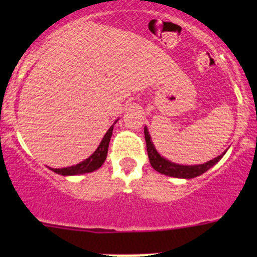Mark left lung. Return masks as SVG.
Masks as SVG:
<instances>
[{
    "instance_id": "obj_1",
    "label": "left lung",
    "mask_w": 257,
    "mask_h": 257,
    "mask_svg": "<svg viewBox=\"0 0 257 257\" xmlns=\"http://www.w3.org/2000/svg\"><path fill=\"white\" fill-rule=\"evenodd\" d=\"M144 135H145V142H147V152H148L149 162H151L152 167H153L156 171H158L160 174L167 175V176H172V178H179V179H193L197 178L199 175H202L203 172H206L207 170H210L212 166L216 165L220 160L222 158V156L225 154V152L220 156H217L216 158L208 161L206 163H202V165H179V163L171 162V161L166 160L165 157L161 156L158 152H157L156 147H154L153 142H152V138L149 135V131L147 127H144Z\"/></svg>"
}]
</instances>
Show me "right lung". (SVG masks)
Listing matches in <instances>:
<instances>
[{"mask_svg": "<svg viewBox=\"0 0 257 257\" xmlns=\"http://www.w3.org/2000/svg\"><path fill=\"white\" fill-rule=\"evenodd\" d=\"M117 121L109 127V130L105 133V135H104L103 140L100 142V144H99V147L96 148V151H95L91 156L88 157V158H86L82 162L77 163V165L70 166V167H64V169H51V167H50V170L59 175H63V176H73V175L87 174V172H92L95 171V170L100 169L101 166H103L104 161H105L106 154H108V147L109 142H110V138H112L113 126L117 123Z\"/></svg>", "mask_w": 257, "mask_h": 257, "instance_id": "obj_1", "label": "right lung"}]
</instances>
